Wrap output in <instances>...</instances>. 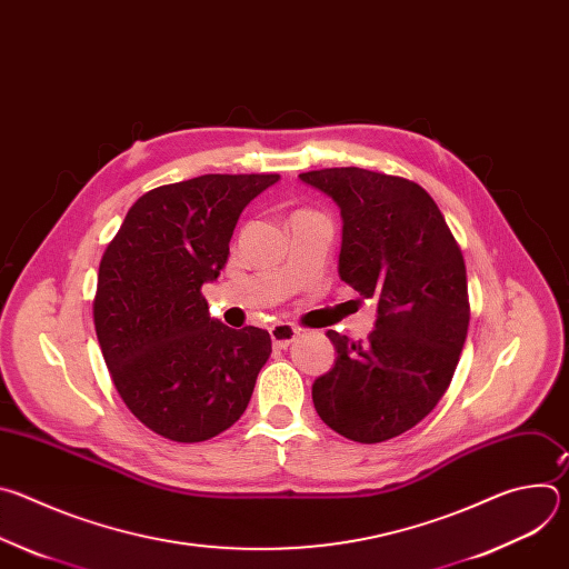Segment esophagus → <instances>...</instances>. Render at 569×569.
<instances>
[{
  "label": "esophagus",
  "instance_id": "34e87169",
  "mask_svg": "<svg viewBox=\"0 0 569 569\" xmlns=\"http://www.w3.org/2000/svg\"><path fill=\"white\" fill-rule=\"evenodd\" d=\"M297 336H299V331L292 327V323L279 321V323H274V327L270 329V338H272L274 347H279V349L290 347L297 340Z\"/></svg>",
  "mask_w": 569,
  "mask_h": 569
}]
</instances>
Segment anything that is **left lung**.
<instances>
[{
    "mask_svg": "<svg viewBox=\"0 0 569 569\" xmlns=\"http://www.w3.org/2000/svg\"><path fill=\"white\" fill-rule=\"evenodd\" d=\"M299 178L340 207V279L378 303L367 342L327 333L338 358L312 385L315 410L338 435L380 443L423 421L452 380L470 319L463 257L417 182L356 167Z\"/></svg>",
    "mask_w": 569,
    "mask_h": 569,
    "instance_id": "1",
    "label": "left lung"
}]
</instances>
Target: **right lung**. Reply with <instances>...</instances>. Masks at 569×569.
Segmentation results:
<instances>
[{
  "label": "right lung",
  "mask_w": 569,
  "mask_h": 569,
  "mask_svg": "<svg viewBox=\"0 0 569 569\" xmlns=\"http://www.w3.org/2000/svg\"><path fill=\"white\" fill-rule=\"evenodd\" d=\"M277 173L200 176L143 193L103 252L97 338L128 410L159 437L207 441L246 412L270 333L209 317L238 216Z\"/></svg>",
  "instance_id": "add662e5"
}]
</instances>
